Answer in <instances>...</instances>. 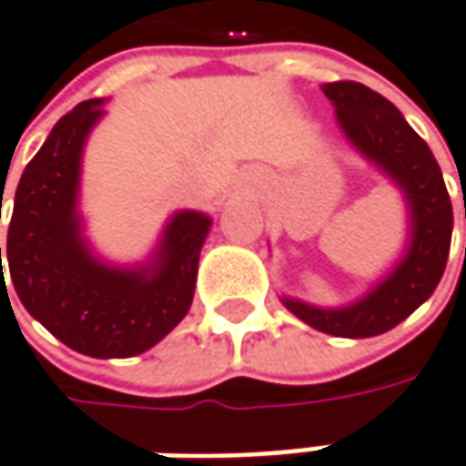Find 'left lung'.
I'll return each mask as SVG.
<instances>
[{
    "mask_svg": "<svg viewBox=\"0 0 466 466\" xmlns=\"http://www.w3.org/2000/svg\"><path fill=\"white\" fill-rule=\"evenodd\" d=\"M321 92L332 102L350 147L400 189L409 237L400 260L359 300L340 309H321L285 295L282 303L319 332L374 338L414 314L438 288L451 250V198L435 155L393 102L356 81L324 84Z\"/></svg>",
    "mask_w": 466,
    "mask_h": 466,
    "instance_id": "8db88e82",
    "label": "left lung"
}]
</instances>
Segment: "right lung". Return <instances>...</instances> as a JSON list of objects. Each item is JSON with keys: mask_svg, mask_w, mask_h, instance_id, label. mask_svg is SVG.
Returning <instances> with one entry per match:
<instances>
[{"mask_svg": "<svg viewBox=\"0 0 466 466\" xmlns=\"http://www.w3.org/2000/svg\"><path fill=\"white\" fill-rule=\"evenodd\" d=\"M105 99L76 105L25 166L7 232V266L25 311L92 359H128L150 350L187 316L198 260L213 218L177 210L147 260L118 266L99 258L78 210L84 147ZM2 206V198H0ZM0 289L7 292L2 274Z\"/></svg>", "mask_w": 466, "mask_h": 466, "instance_id": "1", "label": "right lung"}]
</instances>
